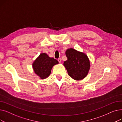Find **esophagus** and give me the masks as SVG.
Here are the masks:
<instances>
[{
	"label": "esophagus",
	"instance_id": "obj_1",
	"mask_svg": "<svg viewBox=\"0 0 122 122\" xmlns=\"http://www.w3.org/2000/svg\"><path fill=\"white\" fill-rule=\"evenodd\" d=\"M58 62H59L60 63H61V61H62L61 58H59L58 59Z\"/></svg>",
	"mask_w": 122,
	"mask_h": 122
}]
</instances>
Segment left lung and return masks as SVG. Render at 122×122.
Instances as JSON below:
<instances>
[{
    "label": "left lung",
    "instance_id": "1",
    "mask_svg": "<svg viewBox=\"0 0 122 122\" xmlns=\"http://www.w3.org/2000/svg\"><path fill=\"white\" fill-rule=\"evenodd\" d=\"M65 53L67 60L64 62V65L69 76L77 81L85 78L90 68L87 55L73 48L67 49Z\"/></svg>",
    "mask_w": 122,
    "mask_h": 122
}]
</instances>
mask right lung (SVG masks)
<instances>
[{
    "label": "right lung",
    "instance_id": "add662e5",
    "mask_svg": "<svg viewBox=\"0 0 122 122\" xmlns=\"http://www.w3.org/2000/svg\"><path fill=\"white\" fill-rule=\"evenodd\" d=\"M58 64V61L53 58L49 57L46 53H41L33 64L35 73L42 79L50 75L53 66Z\"/></svg>",
    "mask_w": 122,
    "mask_h": 122
}]
</instances>
